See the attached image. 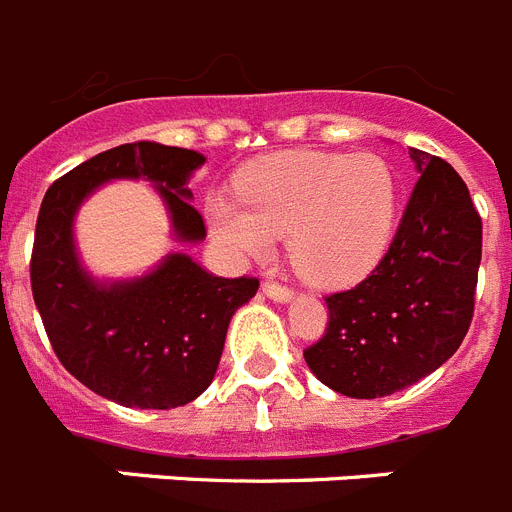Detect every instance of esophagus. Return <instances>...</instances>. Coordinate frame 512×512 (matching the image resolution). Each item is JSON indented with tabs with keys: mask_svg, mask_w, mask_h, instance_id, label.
<instances>
[{
	"mask_svg": "<svg viewBox=\"0 0 512 512\" xmlns=\"http://www.w3.org/2000/svg\"><path fill=\"white\" fill-rule=\"evenodd\" d=\"M262 293H265L268 299L281 301V304H286V301L293 299L291 288L283 286V283H275V281H265V283H262Z\"/></svg>",
	"mask_w": 512,
	"mask_h": 512,
	"instance_id": "1",
	"label": "esophagus"
}]
</instances>
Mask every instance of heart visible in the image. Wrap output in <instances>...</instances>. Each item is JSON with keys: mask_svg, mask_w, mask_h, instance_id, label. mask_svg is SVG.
<instances>
[{"mask_svg": "<svg viewBox=\"0 0 512 512\" xmlns=\"http://www.w3.org/2000/svg\"><path fill=\"white\" fill-rule=\"evenodd\" d=\"M242 206L216 198L208 208L216 237L247 257L288 237L304 278L350 283L386 252L397 219V177L379 154L288 151L252 164L237 182Z\"/></svg>", "mask_w": 512, "mask_h": 512, "instance_id": "1", "label": "heart"}]
</instances>
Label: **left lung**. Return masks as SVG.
<instances>
[{"label": "left lung", "mask_w": 512, "mask_h": 512, "mask_svg": "<svg viewBox=\"0 0 512 512\" xmlns=\"http://www.w3.org/2000/svg\"><path fill=\"white\" fill-rule=\"evenodd\" d=\"M410 157L420 177L389 250L366 281L324 296L330 322L304 350L311 373L345 397L417 384L459 350L474 317L482 219L451 164Z\"/></svg>", "instance_id": "obj_1"}]
</instances>
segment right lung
Here are the masks:
<instances>
[{
  "instance_id": "add662e5",
  "label": "right lung",
  "mask_w": 512,
  "mask_h": 512,
  "mask_svg": "<svg viewBox=\"0 0 512 512\" xmlns=\"http://www.w3.org/2000/svg\"><path fill=\"white\" fill-rule=\"evenodd\" d=\"M206 162L180 146L136 141L102 151L53 182L35 224L30 286L61 366L100 397L139 410H172L208 389L234 311L257 278H219L193 257L167 255L144 278L97 283L74 250V216L97 185L149 180L170 208L177 239L201 242L203 216L185 188Z\"/></svg>"
}]
</instances>
